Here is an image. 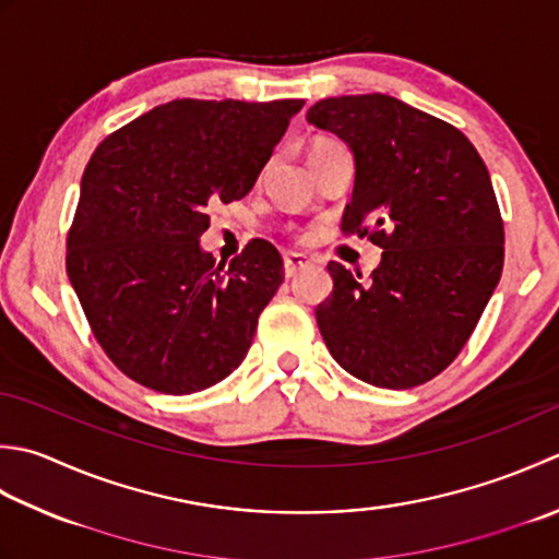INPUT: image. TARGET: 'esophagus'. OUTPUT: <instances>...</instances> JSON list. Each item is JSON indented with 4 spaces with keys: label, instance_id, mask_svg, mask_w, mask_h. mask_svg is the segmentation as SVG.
<instances>
[{
    "label": "esophagus",
    "instance_id": "34e87169",
    "mask_svg": "<svg viewBox=\"0 0 559 559\" xmlns=\"http://www.w3.org/2000/svg\"><path fill=\"white\" fill-rule=\"evenodd\" d=\"M308 266H310V259L305 254H298V251H290V254L283 257V271H286V278H293L295 273Z\"/></svg>",
    "mask_w": 559,
    "mask_h": 559
}]
</instances>
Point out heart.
Returning <instances> with one entry per match:
<instances>
[{
    "instance_id": "b5f03b06",
    "label": "heart",
    "mask_w": 559,
    "mask_h": 559,
    "mask_svg": "<svg viewBox=\"0 0 559 559\" xmlns=\"http://www.w3.org/2000/svg\"><path fill=\"white\" fill-rule=\"evenodd\" d=\"M324 142H334V140H326V138H317V140L312 142V145H310V150H312V147H320V145H324ZM310 150H308V152H310Z\"/></svg>"
}]
</instances>
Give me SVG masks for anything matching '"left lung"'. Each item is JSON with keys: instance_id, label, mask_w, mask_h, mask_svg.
I'll return each instance as SVG.
<instances>
[{"instance_id": "left-lung-1", "label": "left lung", "mask_w": 559, "mask_h": 559, "mask_svg": "<svg viewBox=\"0 0 559 559\" xmlns=\"http://www.w3.org/2000/svg\"><path fill=\"white\" fill-rule=\"evenodd\" d=\"M312 126L354 152L342 233L382 249L370 281L332 261L314 317L334 360L376 388L407 390L453 364L504 269V223L473 142L388 94L322 98Z\"/></svg>"}]
</instances>
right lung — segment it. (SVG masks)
I'll return each mask as SVG.
<instances>
[{
    "label": "right lung",
    "instance_id": "right-lung-1",
    "mask_svg": "<svg viewBox=\"0 0 559 559\" xmlns=\"http://www.w3.org/2000/svg\"><path fill=\"white\" fill-rule=\"evenodd\" d=\"M302 98H177L108 135L86 164L68 276L118 370L191 395L242 364L283 259L251 239L229 266L201 249L207 205L251 191Z\"/></svg>",
    "mask_w": 559,
    "mask_h": 559
}]
</instances>
